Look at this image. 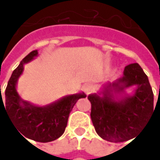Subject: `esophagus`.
Returning <instances> with one entry per match:
<instances>
[{
    "label": "esophagus",
    "mask_w": 160,
    "mask_h": 160,
    "mask_svg": "<svg viewBox=\"0 0 160 160\" xmlns=\"http://www.w3.org/2000/svg\"><path fill=\"white\" fill-rule=\"evenodd\" d=\"M92 89V84H90V83H86L84 86H83V90H84V92H91V90Z\"/></svg>",
    "instance_id": "34e87169"
}]
</instances>
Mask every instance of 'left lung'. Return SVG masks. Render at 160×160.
Segmentation results:
<instances>
[{
    "instance_id": "obj_1",
    "label": "left lung",
    "mask_w": 160,
    "mask_h": 160,
    "mask_svg": "<svg viewBox=\"0 0 160 160\" xmlns=\"http://www.w3.org/2000/svg\"><path fill=\"white\" fill-rule=\"evenodd\" d=\"M132 85L138 86L132 96L118 95ZM102 96L90 94L91 118L96 132L111 142H122L134 137L153 112V92L138 63L125 68L124 76L105 85Z\"/></svg>"
}]
</instances>
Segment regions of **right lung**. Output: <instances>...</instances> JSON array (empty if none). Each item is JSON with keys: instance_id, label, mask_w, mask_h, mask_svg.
Here are the masks:
<instances>
[{"instance_id": "add662e5", "label": "right lung", "mask_w": 160, "mask_h": 160, "mask_svg": "<svg viewBox=\"0 0 160 160\" xmlns=\"http://www.w3.org/2000/svg\"><path fill=\"white\" fill-rule=\"evenodd\" d=\"M37 55V50L31 52L13 71L5 90L4 101H2L1 93L0 110L2 104L4 109L6 108L5 111L12 124L18 130V132L25 139H31L39 142H49L64 133L72 108L79 99L84 98L86 95L83 92H80L65 96L57 102L43 107L34 106L23 101L16 89L18 79L23 73L24 65L30 62Z\"/></svg>"}]
</instances>
